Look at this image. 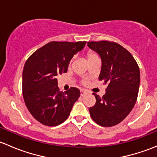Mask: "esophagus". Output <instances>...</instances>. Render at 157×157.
<instances>
[{
  "label": "esophagus",
  "instance_id": "1",
  "mask_svg": "<svg viewBox=\"0 0 157 157\" xmlns=\"http://www.w3.org/2000/svg\"><path fill=\"white\" fill-rule=\"evenodd\" d=\"M86 93H87V91H86V90H80V96H85Z\"/></svg>",
  "mask_w": 157,
  "mask_h": 157
}]
</instances>
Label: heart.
Returning <instances> with one entry per match:
<instances>
[{
	"label": "heart",
	"instance_id": "b5f03b06",
	"mask_svg": "<svg viewBox=\"0 0 157 157\" xmlns=\"http://www.w3.org/2000/svg\"><path fill=\"white\" fill-rule=\"evenodd\" d=\"M86 59H87L88 62H90V61H93V60H94V59H96V58H99V55H97V53H96V52H93V51H91V50H89L88 52H86ZM83 83H84V84H87L88 80L85 79V80H83Z\"/></svg>",
	"mask_w": 157,
	"mask_h": 157
}]
</instances>
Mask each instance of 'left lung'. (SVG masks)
Instances as JSON below:
<instances>
[{
  "label": "left lung",
  "mask_w": 157,
  "mask_h": 157,
  "mask_svg": "<svg viewBox=\"0 0 157 157\" xmlns=\"http://www.w3.org/2000/svg\"><path fill=\"white\" fill-rule=\"evenodd\" d=\"M87 45L102 59L99 80L107 84L102 97L96 93V104L89 109L92 119L102 127L116 125L131 112L137 101L140 69L129 52L109 41L89 42Z\"/></svg>",
  "instance_id": "left-lung-1"
}]
</instances>
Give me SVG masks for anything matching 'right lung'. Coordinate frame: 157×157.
Segmentation results:
<instances>
[{
    "label": "right lung",
    "mask_w": 157,
    "mask_h": 157,
    "mask_svg": "<svg viewBox=\"0 0 157 157\" xmlns=\"http://www.w3.org/2000/svg\"><path fill=\"white\" fill-rule=\"evenodd\" d=\"M86 42H51L36 50L25 63L23 96L33 117L46 126H57L70 115L80 96L79 89L62 93L58 77L67 71L70 61L84 48Z\"/></svg>",
    "instance_id": "add662e5"
}]
</instances>
